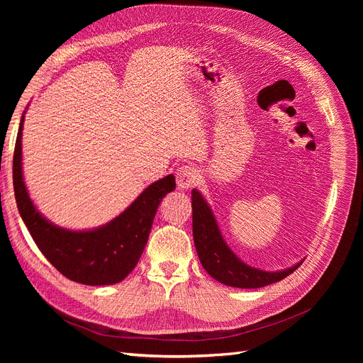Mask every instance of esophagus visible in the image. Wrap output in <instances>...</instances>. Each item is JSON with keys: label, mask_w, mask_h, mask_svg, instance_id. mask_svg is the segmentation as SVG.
Here are the masks:
<instances>
[{"label": "esophagus", "mask_w": 363, "mask_h": 363, "mask_svg": "<svg viewBox=\"0 0 363 363\" xmlns=\"http://www.w3.org/2000/svg\"><path fill=\"white\" fill-rule=\"evenodd\" d=\"M199 182V174L193 166H182L177 172V185L182 191L189 189Z\"/></svg>", "instance_id": "esophagus-1"}]
</instances>
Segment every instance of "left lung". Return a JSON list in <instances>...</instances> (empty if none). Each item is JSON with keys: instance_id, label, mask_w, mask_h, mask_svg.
I'll return each mask as SVG.
<instances>
[{"instance_id": "left-lung-1", "label": "left lung", "mask_w": 363, "mask_h": 363, "mask_svg": "<svg viewBox=\"0 0 363 363\" xmlns=\"http://www.w3.org/2000/svg\"><path fill=\"white\" fill-rule=\"evenodd\" d=\"M193 237L199 259L206 272L220 284L237 289H260L293 274L303 263L291 268L268 272L244 263L225 242L211 206L194 188L191 191Z\"/></svg>"}]
</instances>
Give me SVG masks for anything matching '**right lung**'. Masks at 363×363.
Masks as SVG:
<instances>
[{
  "instance_id": "obj_1",
  "label": "right lung",
  "mask_w": 363,
  "mask_h": 363,
  "mask_svg": "<svg viewBox=\"0 0 363 363\" xmlns=\"http://www.w3.org/2000/svg\"><path fill=\"white\" fill-rule=\"evenodd\" d=\"M18 126L13 157V185L21 213L35 244L66 278L85 285H111L123 281L135 268L147 244L157 207L175 189L167 175L148 185L129 207L108 223L85 231H72L44 218L29 197L22 169V130Z\"/></svg>"
}]
</instances>
